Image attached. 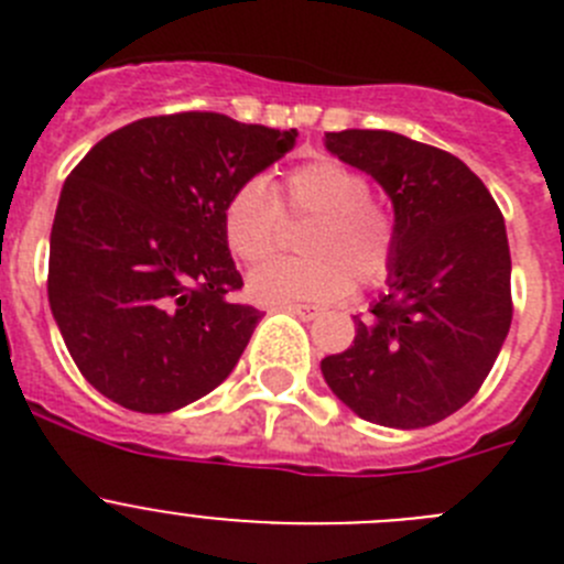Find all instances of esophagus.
I'll list each match as a JSON object with an SVG mask.
<instances>
[{
	"mask_svg": "<svg viewBox=\"0 0 564 564\" xmlns=\"http://www.w3.org/2000/svg\"><path fill=\"white\" fill-rule=\"evenodd\" d=\"M285 311L293 313V316H299V318H307V322L318 316V307H313V305H285Z\"/></svg>",
	"mask_w": 564,
	"mask_h": 564,
	"instance_id": "1",
	"label": "esophagus"
}]
</instances>
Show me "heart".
<instances>
[{
    "label": "heart",
    "mask_w": 564,
    "mask_h": 564,
    "mask_svg": "<svg viewBox=\"0 0 564 564\" xmlns=\"http://www.w3.org/2000/svg\"><path fill=\"white\" fill-rule=\"evenodd\" d=\"M367 174L318 154L285 172L273 197L265 181L251 177L228 194L223 237L239 262L257 265L282 237V213L311 217L299 248L307 257L273 259L248 276V293L262 305H330L352 291L381 285L395 265L398 226L376 197Z\"/></svg>",
    "instance_id": "1"
}]
</instances>
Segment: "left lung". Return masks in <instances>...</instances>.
Instances as JSON below:
<instances>
[{
  "instance_id": "1",
  "label": "left lung",
  "mask_w": 564,
  "mask_h": 564,
  "mask_svg": "<svg viewBox=\"0 0 564 564\" xmlns=\"http://www.w3.org/2000/svg\"><path fill=\"white\" fill-rule=\"evenodd\" d=\"M338 161L372 174L395 208L398 251L387 293L356 338L322 361L358 417L421 430L466 406L511 327L506 223L460 158L383 129L327 132Z\"/></svg>"
}]
</instances>
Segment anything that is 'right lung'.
Masks as SVG:
<instances>
[{
    "label": "right lung",
    "instance_id": "obj_1",
    "mask_svg": "<svg viewBox=\"0 0 564 564\" xmlns=\"http://www.w3.org/2000/svg\"><path fill=\"white\" fill-rule=\"evenodd\" d=\"M296 134L220 112L154 115L109 132L69 172L50 231L47 299L101 395L161 415L231 376L262 313L231 302L242 276L223 206Z\"/></svg>",
    "mask_w": 564,
    "mask_h": 564
}]
</instances>
